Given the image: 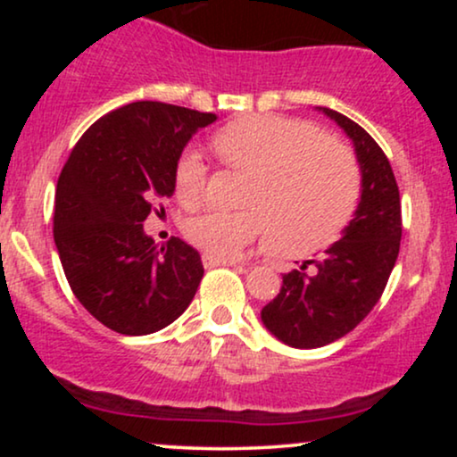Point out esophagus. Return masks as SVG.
<instances>
[{"label": "esophagus", "mask_w": 457, "mask_h": 457, "mask_svg": "<svg viewBox=\"0 0 457 457\" xmlns=\"http://www.w3.org/2000/svg\"><path fill=\"white\" fill-rule=\"evenodd\" d=\"M202 262L206 269H214V266H236L238 262L232 260V258H217V255H211V253H204L202 255Z\"/></svg>", "instance_id": "34e87169"}]
</instances>
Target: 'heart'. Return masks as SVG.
Returning a JSON list of instances; mask_svg holds the SVG:
<instances>
[{"label": "heart", "mask_w": 457, "mask_h": 457, "mask_svg": "<svg viewBox=\"0 0 457 457\" xmlns=\"http://www.w3.org/2000/svg\"><path fill=\"white\" fill-rule=\"evenodd\" d=\"M225 165L251 176L246 211H204L185 223L191 245L217 258H234L270 228L283 253L305 255L342 236L361 195V178L348 150L301 120L253 115L212 137ZM206 187V162L187 150L176 165V195L195 204Z\"/></svg>", "instance_id": "1"}]
</instances>
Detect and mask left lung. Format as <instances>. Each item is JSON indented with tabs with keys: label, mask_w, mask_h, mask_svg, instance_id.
<instances>
[{
	"label": "left lung",
	"mask_w": 457,
	"mask_h": 457,
	"mask_svg": "<svg viewBox=\"0 0 457 457\" xmlns=\"http://www.w3.org/2000/svg\"><path fill=\"white\" fill-rule=\"evenodd\" d=\"M353 139L361 167V199L342 240L320 260L283 275V286L262 309V322L292 348H320L344 337L374 309L395 266L402 240V204L385 152L359 124L318 107ZM307 263L313 273H305Z\"/></svg>",
	"instance_id": "obj_1"
}]
</instances>
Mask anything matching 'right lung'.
<instances>
[{
	"instance_id": "right-lung-1",
	"label": "right lung",
	"mask_w": 457,
	"mask_h": 457,
	"mask_svg": "<svg viewBox=\"0 0 457 457\" xmlns=\"http://www.w3.org/2000/svg\"><path fill=\"white\" fill-rule=\"evenodd\" d=\"M214 120L167 103L124 104L83 133L62 170L54 212L62 269L79 303L115 333L165 328L195 296L197 251L176 236L159 249L144 221L174 195L182 150Z\"/></svg>"
}]
</instances>
